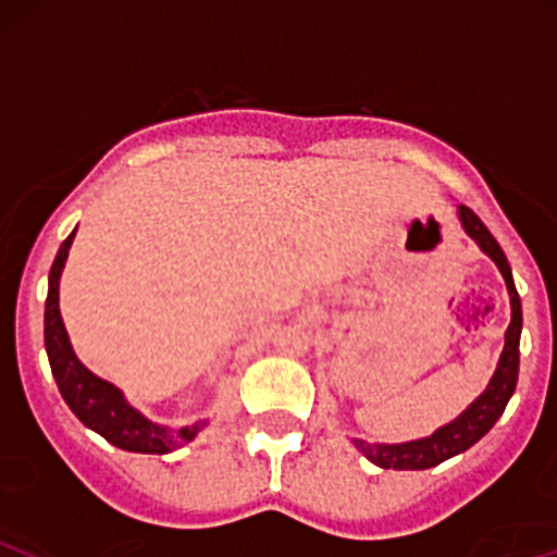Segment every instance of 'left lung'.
<instances>
[{
  "label": "left lung",
  "mask_w": 557,
  "mask_h": 557,
  "mask_svg": "<svg viewBox=\"0 0 557 557\" xmlns=\"http://www.w3.org/2000/svg\"><path fill=\"white\" fill-rule=\"evenodd\" d=\"M459 219L461 224H465L467 234H470L480 248H483V253H488L496 267H499L502 277H505L507 283V290H510L512 320L505 333V352L499 357V368H496L488 389H485L459 419L450 421L446 426H441L435 435L424 437V441L400 443V446H379V443L355 441V446L360 448L373 465L384 467V470H430V467L441 465V461L450 459V456L475 446L480 437L496 424V419L505 413L507 400H510L515 384H518L520 327H523V312H520V296L512 283V269L510 263H507L505 250H502L499 243L494 239V234L485 230L483 221H480L470 208L461 205Z\"/></svg>",
  "instance_id": "1"
}]
</instances>
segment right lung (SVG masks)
<instances>
[{
	"label": "right lung",
	"mask_w": 557,
	"mask_h": 557,
	"mask_svg": "<svg viewBox=\"0 0 557 557\" xmlns=\"http://www.w3.org/2000/svg\"><path fill=\"white\" fill-rule=\"evenodd\" d=\"M77 232V230H74ZM74 232L63 239L55 261L50 269V288H47L45 301V349L50 360L52 376H55L58 389L63 400L69 403L77 419L98 435L107 437L111 446L122 450H136V454H168L191 441L202 430V421L181 430H165V426L151 424L144 419L136 408H131L116 386H111L103 379L92 376L74 355L69 344L66 327H63L61 309H58V280H61L63 263H66L69 248H72Z\"/></svg>",
	"instance_id": "add662e5"
}]
</instances>
